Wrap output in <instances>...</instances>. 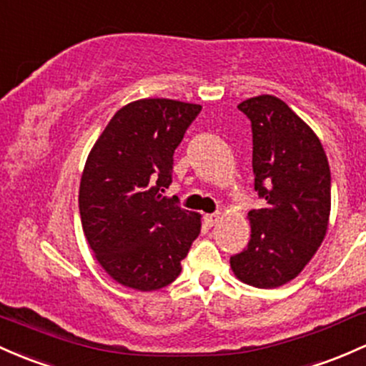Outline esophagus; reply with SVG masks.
<instances>
[{"label": "esophagus", "mask_w": 366, "mask_h": 366, "mask_svg": "<svg viewBox=\"0 0 366 366\" xmlns=\"http://www.w3.org/2000/svg\"><path fill=\"white\" fill-rule=\"evenodd\" d=\"M219 218H222V214L219 213H213V214H206V222L209 223L211 227L214 225V223H218L219 222Z\"/></svg>", "instance_id": "obj_1"}]
</instances>
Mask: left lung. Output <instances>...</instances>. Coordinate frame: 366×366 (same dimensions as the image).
<instances>
[{
    "instance_id": "obj_1",
    "label": "left lung",
    "mask_w": 366,
    "mask_h": 366,
    "mask_svg": "<svg viewBox=\"0 0 366 366\" xmlns=\"http://www.w3.org/2000/svg\"><path fill=\"white\" fill-rule=\"evenodd\" d=\"M251 122L253 174L262 209L249 211L251 239L230 267L242 282L277 288L302 272L323 242L332 176L323 144L285 101L258 96L237 106Z\"/></svg>"
}]
</instances>
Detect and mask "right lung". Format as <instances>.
<instances>
[{"label": "right lung", "instance_id": "add662e5", "mask_svg": "<svg viewBox=\"0 0 366 366\" xmlns=\"http://www.w3.org/2000/svg\"><path fill=\"white\" fill-rule=\"evenodd\" d=\"M202 106L139 99L115 113L89 153L80 218L90 249L117 282L153 292L171 285L200 232V216L164 197L174 150Z\"/></svg>", "mask_w": 366, "mask_h": 366}]
</instances>
